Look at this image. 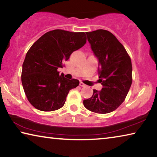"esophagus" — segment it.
Segmentation results:
<instances>
[{
	"mask_svg": "<svg viewBox=\"0 0 157 157\" xmlns=\"http://www.w3.org/2000/svg\"><path fill=\"white\" fill-rule=\"evenodd\" d=\"M79 86H82V87H84V86H86V84H84L83 82H79Z\"/></svg>",
	"mask_w": 157,
	"mask_h": 157,
	"instance_id": "34e87169",
	"label": "esophagus"
}]
</instances>
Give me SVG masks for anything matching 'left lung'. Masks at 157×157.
Listing matches in <instances>:
<instances>
[{
	"instance_id": "left-lung-1",
	"label": "left lung",
	"mask_w": 157,
	"mask_h": 157,
	"mask_svg": "<svg viewBox=\"0 0 157 157\" xmlns=\"http://www.w3.org/2000/svg\"><path fill=\"white\" fill-rule=\"evenodd\" d=\"M86 34L99 61V80L103 87L101 91L94 89L92 97L84 100V106L94 113L112 112L125 100L132 85L131 58L109 31L97 30Z\"/></svg>"
}]
</instances>
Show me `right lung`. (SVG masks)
Instances as JSON below:
<instances>
[{"mask_svg":"<svg viewBox=\"0 0 157 157\" xmlns=\"http://www.w3.org/2000/svg\"><path fill=\"white\" fill-rule=\"evenodd\" d=\"M86 43L84 33L54 30L45 33L30 47L23 63L21 82L34 107L52 111L64 105L69 91L79 82L59 75L57 69Z\"/></svg>","mask_w":157,"mask_h":157,"instance_id":"1","label":"right lung"}]
</instances>
